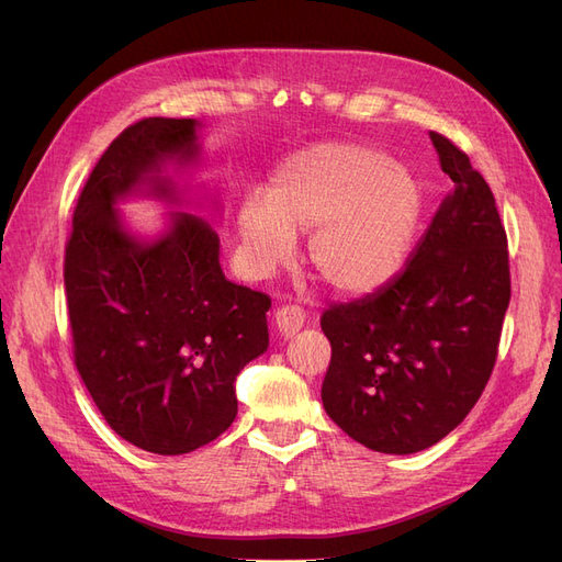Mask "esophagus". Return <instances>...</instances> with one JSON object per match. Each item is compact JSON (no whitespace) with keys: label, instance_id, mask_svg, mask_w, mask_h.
<instances>
[{"label":"esophagus","instance_id":"1","mask_svg":"<svg viewBox=\"0 0 562 562\" xmlns=\"http://www.w3.org/2000/svg\"><path fill=\"white\" fill-rule=\"evenodd\" d=\"M304 318H307V312L297 307V304H283L274 314V323L283 337L295 335L304 326Z\"/></svg>","mask_w":562,"mask_h":562}]
</instances>
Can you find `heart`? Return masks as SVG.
Here are the masks:
<instances>
[{
  "label": "heart",
  "instance_id": "heart-1",
  "mask_svg": "<svg viewBox=\"0 0 562 562\" xmlns=\"http://www.w3.org/2000/svg\"><path fill=\"white\" fill-rule=\"evenodd\" d=\"M419 217V190L403 166L363 143H318L283 159L267 196L250 192L236 227L248 265L269 274L310 232L314 274L345 295L375 291L396 274Z\"/></svg>",
  "mask_w": 562,
  "mask_h": 562
}]
</instances>
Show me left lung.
<instances>
[{
    "label": "left lung",
    "instance_id": "left-lung-1",
    "mask_svg": "<svg viewBox=\"0 0 562 562\" xmlns=\"http://www.w3.org/2000/svg\"><path fill=\"white\" fill-rule=\"evenodd\" d=\"M454 182L411 262L378 293L321 316L333 356L323 407L361 446L411 454L462 422L492 375L512 300L506 229L490 184L431 131Z\"/></svg>",
    "mask_w": 562,
    "mask_h": 562
}]
</instances>
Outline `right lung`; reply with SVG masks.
I'll use <instances>...</instances> for the list:
<instances>
[{
	"instance_id": "add662e5",
	"label": "right lung",
	"mask_w": 562,
	"mask_h": 562,
	"mask_svg": "<svg viewBox=\"0 0 562 562\" xmlns=\"http://www.w3.org/2000/svg\"><path fill=\"white\" fill-rule=\"evenodd\" d=\"M194 119L147 116L124 128L83 184L65 244L72 353L100 415L131 446L184 454L236 417L234 382L269 347V295L220 269L217 234L180 215L155 244L131 239L112 203L196 155ZM159 194L171 187L155 178Z\"/></svg>"
}]
</instances>
